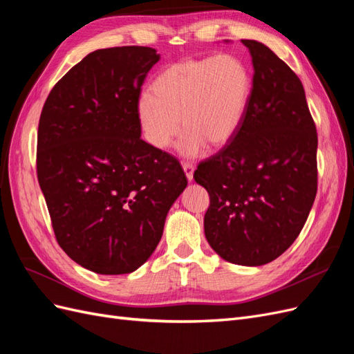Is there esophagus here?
<instances>
[{
    "label": "esophagus",
    "instance_id": "34e87169",
    "mask_svg": "<svg viewBox=\"0 0 354 354\" xmlns=\"http://www.w3.org/2000/svg\"><path fill=\"white\" fill-rule=\"evenodd\" d=\"M183 169H185V174L187 177L189 181L194 180V173H195V165L192 162H183Z\"/></svg>",
    "mask_w": 354,
    "mask_h": 354
}]
</instances>
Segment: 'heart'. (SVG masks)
I'll return each mask as SVG.
<instances>
[{
  "mask_svg": "<svg viewBox=\"0 0 354 354\" xmlns=\"http://www.w3.org/2000/svg\"><path fill=\"white\" fill-rule=\"evenodd\" d=\"M152 94L143 93L136 113L145 140L155 149H168L186 128L178 152L195 158L207 143L218 147L238 133L248 109L252 77L248 66L232 55L186 59L160 72Z\"/></svg>",
  "mask_w": 354,
  "mask_h": 354,
  "instance_id": "b5f03b06",
  "label": "heart"
}]
</instances>
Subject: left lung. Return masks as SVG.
Masks as SVG:
<instances>
[{
	"instance_id": "obj_1",
	"label": "left lung",
	"mask_w": 354,
	"mask_h": 354,
	"mask_svg": "<svg viewBox=\"0 0 354 354\" xmlns=\"http://www.w3.org/2000/svg\"><path fill=\"white\" fill-rule=\"evenodd\" d=\"M254 66L242 125L198 165L207 189L203 229L221 259L263 266L282 255L304 227L317 192V133L303 84L264 44L242 39Z\"/></svg>"
}]
</instances>
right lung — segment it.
I'll return each mask as SVG.
<instances>
[{"instance_id":"obj_1","label":"right lung","mask_w":354,"mask_h":354,"mask_svg":"<svg viewBox=\"0 0 354 354\" xmlns=\"http://www.w3.org/2000/svg\"><path fill=\"white\" fill-rule=\"evenodd\" d=\"M151 47L90 53L42 108L37 174L60 248L94 273L124 274L155 251L187 186L178 160L142 140L136 104Z\"/></svg>"}]
</instances>
